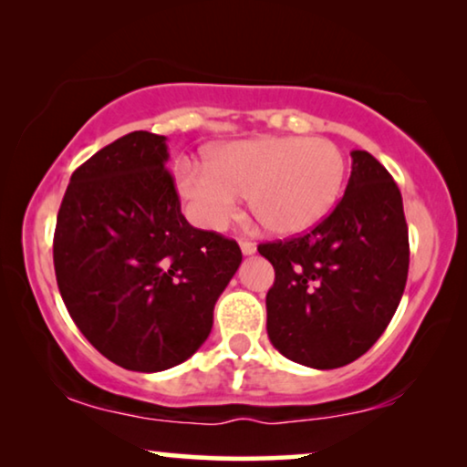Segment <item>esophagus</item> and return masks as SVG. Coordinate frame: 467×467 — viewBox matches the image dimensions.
<instances>
[{
    "instance_id": "1",
    "label": "esophagus",
    "mask_w": 467,
    "mask_h": 467,
    "mask_svg": "<svg viewBox=\"0 0 467 467\" xmlns=\"http://www.w3.org/2000/svg\"><path fill=\"white\" fill-rule=\"evenodd\" d=\"M240 248H242V253H244V254H253L254 251H257L254 242H248V240H242L240 242Z\"/></svg>"
}]
</instances>
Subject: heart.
Listing matches in <instances>:
<instances>
[{
  "label": "heart",
  "instance_id": "b5f03b06",
  "mask_svg": "<svg viewBox=\"0 0 467 467\" xmlns=\"http://www.w3.org/2000/svg\"><path fill=\"white\" fill-rule=\"evenodd\" d=\"M344 157L325 138L264 136L214 146L208 165L178 163L176 187L189 219L221 232L235 219L242 195L265 229L308 232L336 206Z\"/></svg>",
  "mask_w": 467,
  "mask_h": 467
}]
</instances>
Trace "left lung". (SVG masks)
<instances>
[{
	"label": "left lung",
	"mask_w": 467,
	"mask_h": 467,
	"mask_svg": "<svg viewBox=\"0 0 467 467\" xmlns=\"http://www.w3.org/2000/svg\"><path fill=\"white\" fill-rule=\"evenodd\" d=\"M334 213L308 234L259 244L276 272L265 296L267 336L286 359L334 369L382 336L410 264L401 193L385 165L353 150Z\"/></svg>",
	"instance_id": "left-lung-1"
}]
</instances>
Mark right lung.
<instances>
[{
	"instance_id": "obj_1",
	"label": "right lung",
	"mask_w": 467,
	"mask_h": 467,
	"mask_svg": "<svg viewBox=\"0 0 467 467\" xmlns=\"http://www.w3.org/2000/svg\"><path fill=\"white\" fill-rule=\"evenodd\" d=\"M165 136L131 131L69 178L53 261L63 304L106 359L133 372L187 361L240 267L238 242L189 225Z\"/></svg>"
}]
</instances>
